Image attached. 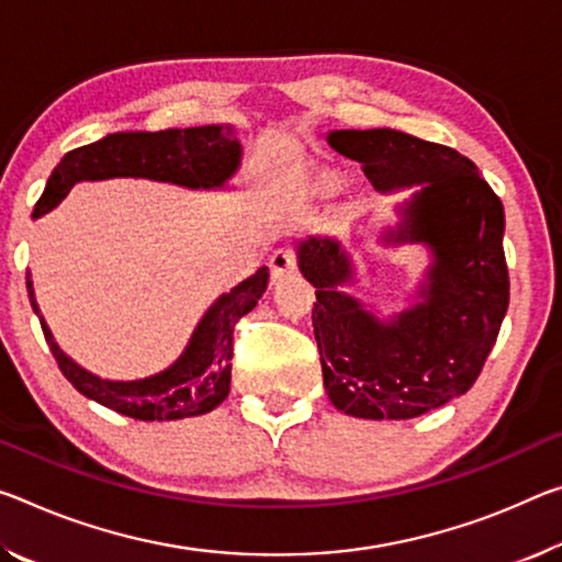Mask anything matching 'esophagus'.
Instances as JSON below:
<instances>
[{
	"instance_id": "obj_1",
	"label": "esophagus",
	"mask_w": 562,
	"mask_h": 562,
	"mask_svg": "<svg viewBox=\"0 0 562 562\" xmlns=\"http://www.w3.org/2000/svg\"><path fill=\"white\" fill-rule=\"evenodd\" d=\"M295 270H297V255H295V249H290V247L274 249V255L270 257L272 280L288 278V274L295 272Z\"/></svg>"
}]
</instances>
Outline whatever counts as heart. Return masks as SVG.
Returning a JSON list of instances; mask_svg holds the SVG:
<instances>
[{
	"label": "heart",
	"instance_id": "obj_1",
	"mask_svg": "<svg viewBox=\"0 0 562 562\" xmlns=\"http://www.w3.org/2000/svg\"><path fill=\"white\" fill-rule=\"evenodd\" d=\"M337 184H340V180H337V177L329 175V172H323V175L315 177V190H319V192H333Z\"/></svg>",
	"mask_w": 562,
	"mask_h": 562
}]
</instances>
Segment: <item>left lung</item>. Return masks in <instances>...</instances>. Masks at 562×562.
<instances>
[{
	"mask_svg": "<svg viewBox=\"0 0 562 562\" xmlns=\"http://www.w3.org/2000/svg\"><path fill=\"white\" fill-rule=\"evenodd\" d=\"M327 139L362 162L380 192L423 184L387 239L427 243L435 265L420 305L393 323L337 290L352 278L337 239L300 245V270L315 284L313 327L329 403L352 417L409 420L468 393L501 333L510 302L503 202L452 147L395 130H340Z\"/></svg>",
	"mask_w": 562,
	"mask_h": 562,
	"instance_id": "8db88e82",
	"label": "left lung"
}]
</instances>
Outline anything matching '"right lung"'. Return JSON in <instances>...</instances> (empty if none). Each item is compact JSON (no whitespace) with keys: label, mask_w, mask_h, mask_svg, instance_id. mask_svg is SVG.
<instances>
[{"label":"right lung","mask_w":562,"mask_h":562,"mask_svg":"<svg viewBox=\"0 0 562 562\" xmlns=\"http://www.w3.org/2000/svg\"><path fill=\"white\" fill-rule=\"evenodd\" d=\"M239 165L235 127L165 130V132H117L92 145L77 147L52 169L34 217L44 215L67 198L79 180L106 177H147L184 187H222ZM267 267H260L235 290L222 295L194 329L190 345L172 368L155 378L135 382L102 380L79 368L59 350L49 327L40 315L32 282L26 278L32 310L40 317L44 340L65 375L85 397L135 420H182L215 409L229 393L233 378V333L237 319L257 305L267 288Z\"/></svg>","instance_id":"right-lung-1"}]
</instances>
